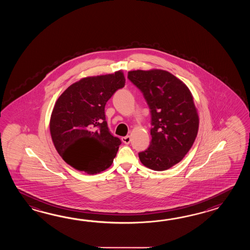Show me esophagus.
I'll return each instance as SVG.
<instances>
[{"label":"esophagus","mask_w":250,"mask_h":250,"mask_svg":"<svg viewBox=\"0 0 250 250\" xmlns=\"http://www.w3.org/2000/svg\"><path fill=\"white\" fill-rule=\"evenodd\" d=\"M122 140H123V143L128 145V144L130 143V141H131V138H130L129 136H126V137H123L122 138Z\"/></svg>","instance_id":"34e87169"}]
</instances>
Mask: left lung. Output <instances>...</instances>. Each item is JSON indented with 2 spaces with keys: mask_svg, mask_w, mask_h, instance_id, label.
Segmentation results:
<instances>
[{
  "mask_svg": "<svg viewBox=\"0 0 250 250\" xmlns=\"http://www.w3.org/2000/svg\"><path fill=\"white\" fill-rule=\"evenodd\" d=\"M127 79L142 92L150 109L152 137L148 148L138 153L146 167L168 170L191 148L199 120L189 89L162 69L128 71Z\"/></svg>",
  "mask_w": 250,
  "mask_h": 250,
  "instance_id": "obj_1",
  "label": "left lung"
}]
</instances>
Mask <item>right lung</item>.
Returning a JSON list of instances; mask_svg holds the SVG:
<instances>
[{"label": "right lung", "instance_id": "obj_1", "mask_svg": "<svg viewBox=\"0 0 250 250\" xmlns=\"http://www.w3.org/2000/svg\"><path fill=\"white\" fill-rule=\"evenodd\" d=\"M125 85L123 72L84 78L60 96L50 120L54 146L77 170L96 174L112 165L121 139L112 135L104 107Z\"/></svg>", "mask_w": 250, "mask_h": 250}]
</instances>
